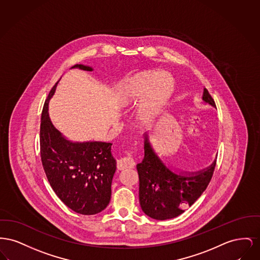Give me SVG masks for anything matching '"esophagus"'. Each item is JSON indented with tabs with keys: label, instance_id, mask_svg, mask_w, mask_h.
Masks as SVG:
<instances>
[{
	"label": "esophagus",
	"instance_id": "esophagus-1",
	"mask_svg": "<svg viewBox=\"0 0 260 260\" xmlns=\"http://www.w3.org/2000/svg\"><path fill=\"white\" fill-rule=\"evenodd\" d=\"M134 166H135V161H134V158H133V152L132 151H129L126 156H124L120 160H118V164H117V168L119 170L133 168Z\"/></svg>",
	"mask_w": 260,
	"mask_h": 260
}]
</instances>
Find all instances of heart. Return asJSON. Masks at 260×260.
Returning <instances> with one entry per match:
<instances>
[{"mask_svg": "<svg viewBox=\"0 0 260 260\" xmlns=\"http://www.w3.org/2000/svg\"><path fill=\"white\" fill-rule=\"evenodd\" d=\"M174 86V79L168 72L153 70L139 72L128 84L122 104L125 107L132 106L147 96L138 117L142 123H151L172 96Z\"/></svg>", "mask_w": 260, "mask_h": 260, "instance_id": "b5f03b06", "label": "heart"}]
</instances>
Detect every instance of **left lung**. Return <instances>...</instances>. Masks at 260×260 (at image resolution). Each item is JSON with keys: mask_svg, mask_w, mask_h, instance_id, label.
Listing matches in <instances>:
<instances>
[{"mask_svg": "<svg viewBox=\"0 0 260 260\" xmlns=\"http://www.w3.org/2000/svg\"><path fill=\"white\" fill-rule=\"evenodd\" d=\"M203 100L216 108L214 100L206 89ZM145 139V156L141 164H137L142 210L156 220L177 217L205 191L213 175L216 161L199 172L184 176L176 174L155 154L147 135Z\"/></svg>", "mask_w": 260, "mask_h": 260, "instance_id": "8db88e82", "label": "left lung"}]
</instances>
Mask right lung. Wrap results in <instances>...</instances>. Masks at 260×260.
Returning <instances> with one entry per match:
<instances>
[{
    "instance_id": "add662e5",
    "label": "right lung",
    "mask_w": 260,
    "mask_h": 260,
    "mask_svg": "<svg viewBox=\"0 0 260 260\" xmlns=\"http://www.w3.org/2000/svg\"><path fill=\"white\" fill-rule=\"evenodd\" d=\"M92 71L84 64L71 69ZM57 84V83H56ZM47 98L42 111L40 152L46 176L59 200L73 211L93 215L110 204L111 181L116 161L111 155V144L106 142L72 143L66 140L51 122Z\"/></svg>"
}]
</instances>
